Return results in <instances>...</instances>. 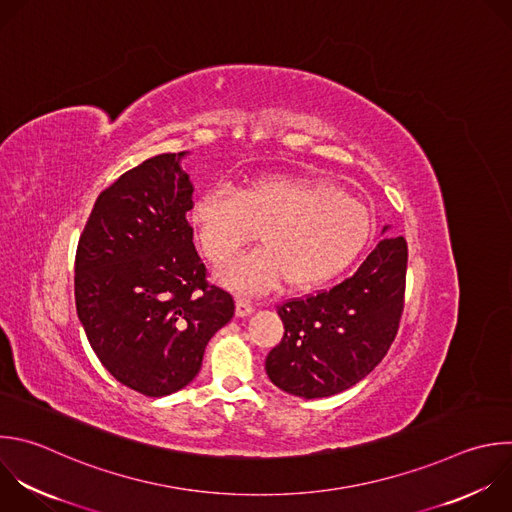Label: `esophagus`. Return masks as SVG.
<instances>
[{"label":"esophagus","mask_w":512,"mask_h":512,"mask_svg":"<svg viewBox=\"0 0 512 512\" xmlns=\"http://www.w3.org/2000/svg\"><path fill=\"white\" fill-rule=\"evenodd\" d=\"M253 311H255V307H253V303L249 299H237V303H235V315L237 317H247Z\"/></svg>","instance_id":"1"}]
</instances>
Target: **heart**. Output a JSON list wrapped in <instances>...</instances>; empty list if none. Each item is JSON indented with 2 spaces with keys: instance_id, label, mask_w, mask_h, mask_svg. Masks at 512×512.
Listing matches in <instances>:
<instances>
[{
  "instance_id": "obj_1",
  "label": "heart",
  "mask_w": 512,
  "mask_h": 512,
  "mask_svg": "<svg viewBox=\"0 0 512 512\" xmlns=\"http://www.w3.org/2000/svg\"><path fill=\"white\" fill-rule=\"evenodd\" d=\"M199 245L213 263L229 261L259 231L261 249L225 265L217 277L237 291L265 293L283 279L309 289L348 269L364 251L370 211L335 187L303 177H263L233 193L213 189L191 209Z\"/></svg>"
}]
</instances>
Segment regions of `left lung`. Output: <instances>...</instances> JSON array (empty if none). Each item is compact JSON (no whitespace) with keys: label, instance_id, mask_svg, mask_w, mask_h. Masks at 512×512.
<instances>
[{"label":"left lung","instance_id":"obj_1","mask_svg":"<svg viewBox=\"0 0 512 512\" xmlns=\"http://www.w3.org/2000/svg\"><path fill=\"white\" fill-rule=\"evenodd\" d=\"M406 263V239L384 237L350 279L279 305L285 331L265 360L269 380L305 400L339 394L364 380L398 333Z\"/></svg>","mask_w":512,"mask_h":512}]
</instances>
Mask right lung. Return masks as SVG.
<instances>
[{"instance_id":"right-lung-1","label":"right lung","mask_w":512,"mask_h":512,"mask_svg":"<svg viewBox=\"0 0 512 512\" xmlns=\"http://www.w3.org/2000/svg\"><path fill=\"white\" fill-rule=\"evenodd\" d=\"M187 154L152 156L102 191L76 251V311L94 354L152 398L195 380L209 339L235 313L193 245Z\"/></svg>"}]
</instances>
